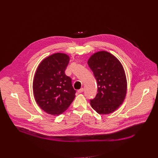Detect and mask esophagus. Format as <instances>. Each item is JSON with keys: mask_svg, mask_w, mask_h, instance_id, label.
<instances>
[{"mask_svg": "<svg viewBox=\"0 0 158 158\" xmlns=\"http://www.w3.org/2000/svg\"><path fill=\"white\" fill-rule=\"evenodd\" d=\"M83 91H84V89L83 88H81V89L78 90V93H82Z\"/></svg>", "mask_w": 158, "mask_h": 158, "instance_id": "obj_1", "label": "esophagus"}]
</instances>
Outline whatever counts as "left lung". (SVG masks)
Instances as JSON below:
<instances>
[{"mask_svg":"<svg viewBox=\"0 0 158 158\" xmlns=\"http://www.w3.org/2000/svg\"><path fill=\"white\" fill-rule=\"evenodd\" d=\"M98 82V94L90 101L99 114L114 112L124 102L127 93V79L121 62L107 51L93 54L87 60Z\"/></svg>","mask_w":158,"mask_h":158,"instance_id":"obj_1","label":"left lung"}]
</instances>
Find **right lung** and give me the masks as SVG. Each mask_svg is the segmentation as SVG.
Wrapping results in <instances>:
<instances>
[{
  "mask_svg": "<svg viewBox=\"0 0 158 158\" xmlns=\"http://www.w3.org/2000/svg\"><path fill=\"white\" fill-rule=\"evenodd\" d=\"M69 60L65 54H54L43 59L35 71L34 96L38 106L49 114H62L76 97L72 80L65 74Z\"/></svg>",
  "mask_w": 158,
  "mask_h": 158,
  "instance_id": "obj_1",
  "label": "right lung"
}]
</instances>
